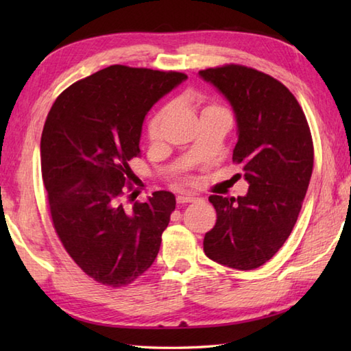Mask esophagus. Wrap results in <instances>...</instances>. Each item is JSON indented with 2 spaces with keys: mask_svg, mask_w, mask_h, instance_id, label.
Returning <instances> with one entry per match:
<instances>
[{
  "mask_svg": "<svg viewBox=\"0 0 351 351\" xmlns=\"http://www.w3.org/2000/svg\"><path fill=\"white\" fill-rule=\"evenodd\" d=\"M197 197L193 195H180L178 196V204H189V202H195Z\"/></svg>",
  "mask_w": 351,
  "mask_h": 351,
  "instance_id": "esophagus-1",
  "label": "esophagus"
}]
</instances>
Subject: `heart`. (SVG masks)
Masks as SVG:
<instances>
[{"label": "heart", "mask_w": 351, "mask_h": 351, "mask_svg": "<svg viewBox=\"0 0 351 351\" xmlns=\"http://www.w3.org/2000/svg\"><path fill=\"white\" fill-rule=\"evenodd\" d=\"M208 108H210V107H208ZM162 113H164V111H161V113L156 114L151 121V123H149V136H151V138H154V140L160 137V123H161V119H162Z\"/></svg>", "instance_id": "1"}]
</instances>
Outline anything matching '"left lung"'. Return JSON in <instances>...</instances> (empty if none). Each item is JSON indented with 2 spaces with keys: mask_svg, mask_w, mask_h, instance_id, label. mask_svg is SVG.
Returning <instances> with one entry per match:
<instances>
[{
  "mask_svg": "<svg viewBox=\"0 0 351 351\" xmlns=\"http://www.w3.org/2000/svg\"><path fill=\"white\" fill-rule=\"evenodd\" d=\"M199 77L232 107V160L249 182L245 196H210L217 221L205 234L204 252L221 265L253 270L274 256L299 217L314 167L308 121L294 95L267 73L226 64Z\"/></svg>",
  "mask_w": 351,
  "mask_h": 351,
  "instance_id": "left-lung-1",
  "label": "left lung"
}]
</instances>
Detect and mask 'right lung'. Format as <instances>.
<instances>
[{"instance_id":"right-lung-1","label":"right lung","mask_w":351,"mask_h":351,"mask_svg":"<svg viewBox=\"0 0 351 351\" xmlns=\"http://www.w3.org/2000/svg\"><path fill=\"white\" fill-rule=\"evenodd\" d=\"M185 80L113 64L73 83L49 110L40 162L52 223L71 258L102 285H130L158 255L175 195L155 191L125 206V184L147 111Z\"/></svg>"}]
</instances>
